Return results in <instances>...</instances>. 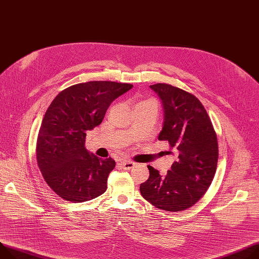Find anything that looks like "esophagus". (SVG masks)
<instances>
[{
  "mask_svg": "<svg viewBox=\"0 0 259 259\" xmlns=\"http://www.w3.org/2000/svg\"><path fill=\"white\" fill-rule=\"evenodd\" d=\"M134 165H135V164L132 161H122L121 162V166L125 170H130L131 168L134 167Z\"/></svg>",
  "mask_w": 259,
  "mask_h": 259,
  "instance_id": "esophagus-1",
  "label": "esophagus"
}]
</instances>
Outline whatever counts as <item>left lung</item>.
I'll use <instances>...</instances> for the list:
<instances>
[{"label": "left lung", "instance_id": "left-lung-1", "mask_svg": "<svg viewBox=\"0 0 259 259\" xmlns=\"http://www.w3.org/2000/svg\"><path fill=\"white\" fill-rule=\"evenodd\" d=\"M162 100L164 123L158 139L167 142L177 161L166 176L152 166L140 193L151 204L166 211L194 205L213 182L218 163L217 134L201 102L191 93L167 83L151 85Z\"/></svg>", "mask_w": 259, "mask_h": 259}]
</instances>
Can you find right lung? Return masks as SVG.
<instances>
[{"label": "right lung", "mask_w": 259, "mask_h": 259, "mask_svg": "<svg viewBox=\"0 0 259 259\" xmlns=\"http://www.w3.org/2000/svg\"><path fill=\"white\" fill-rule=\"evenodd\" d=\"M132 87L108 80L76 83L60 92L46 110L36 157L43 179L61 198L83 202L106 191L115 162L89 154L87 131L100 125L110 103Z\"/></svg>", "instance_id": "add662e5"}]
</instances>
